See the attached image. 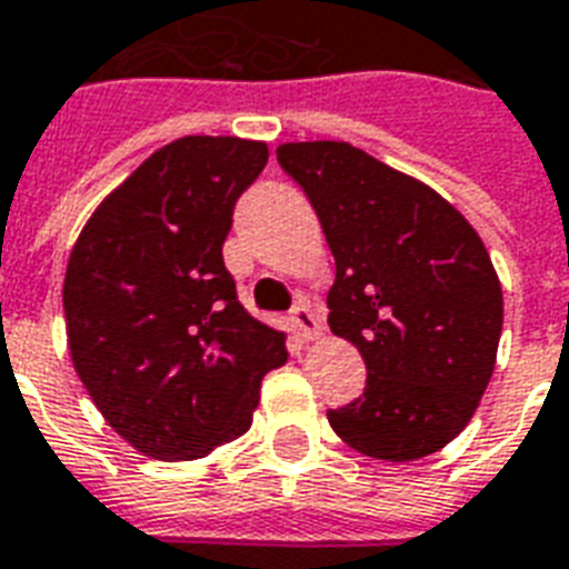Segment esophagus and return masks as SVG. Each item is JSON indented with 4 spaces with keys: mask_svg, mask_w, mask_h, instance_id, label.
<instances>
[{
    "mask_svg": "<svg viewBox=\"0 0 569 569\" xmlns=\"http://www.w3.org/2000/svg\"><path fill=\"white\" fill-rule=\"evenodd\" d=\"M290 323H293V329H297V335L302 341H317V338L323 335V326H320V320H317V315L311 311L308 302H299V306L290 311Z\"/></svg>",
    "mask_w": 569,
    "mask_h": 569,
    "instance_id": "1",
    "label": "esophagus"
}]
</instances>
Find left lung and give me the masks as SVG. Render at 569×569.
Wrapping results in <instances>:
<instances>
[{"label": "left lung", "instance_id": "left-lung-1", "mask_svg": "<svg viewBox=\"0 0 569 569\" xmlns=\"http://www.w3.org/2000/svg\"><path fill=\"white\" fill-rule=\"evenodd\" d=\"M276 153L332 249L329 329L368 368L329 425L373 460L430 457L472 421L496 368L505 299L487 246L436 189L350 142Z\"/></svg>", "mask_w": 569, "mask_h": 569}]
</instances>
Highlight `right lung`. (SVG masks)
Wrapping results in <instances>:
<instances>
[{"instance_id": "right-lung-1", "label": "right lung", "mask_w": 569, "mask_h": 569, "mask_svg": "<svg viewBox=\"0 0 569 569\" xmlns=\"http://www.w3.org/2000/svg\"><path fill=\"white\" fill-rule=\"evenodd\" d=\"M267 142L183 136L88 216L64 270L79 380L121 439L153 460H201L252 427L284 335L240 302L222 243Z\"/></svg>"}]
</instances>
